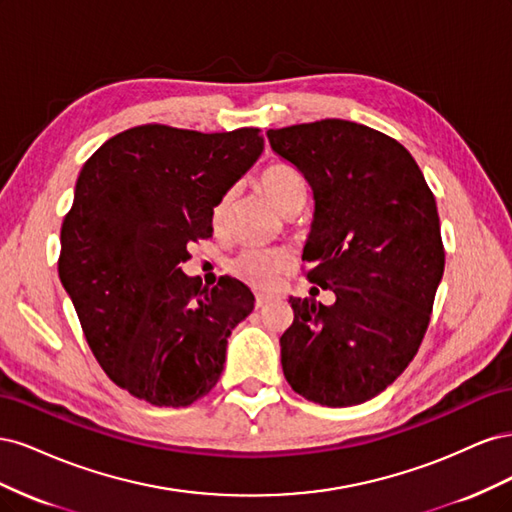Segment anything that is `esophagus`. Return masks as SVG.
Wrapping results in <instances>:
<instances>
[{"mask_svg":"<svg viewBox=\"0 0 512 512\" xmlns=\"http://www.w3.org/2000/svg\"><path fill=\"white\" fill-rule=\"evenodd\" d=\"M271 299H273L271 294H262V292H256V301H254V305H256V307H262V305H267Z\"/></svg>","mask_w":512,"mask_h":512,"instance_id":"esophagus-1","label":"esophagus"}]
</instances>
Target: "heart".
<instances>
[{"instance_id":"heart-1","label":"heart","mask_w":512,"mask_h":512,"mask_svg":"<svg viewBox=\"0 0 512 512\" xmlns=\"http://www.w3.org/2000/svg\"><path fill=\"white\" fill-rule=\"evenodd\" d=\"M258 188L269 198V203L284 215L297 213L307 196V183L297 166L288 162H271L258 175ZM230 205V194H224L213 209V220L220 222ZM290 265V256L277 247H250L232 260L230 271L239 280L254 288H271L277 275L284 273Z\"/></svg>"}]
</instances>
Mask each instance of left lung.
<instances>
[{
  "label": "left lung",
  "mask_w": 512,
  "mask_h": 512,
  "mask_svg": "<svg viewBox=\"0 0 512 512\" xmlns=\"http://www.w3.org/2000/svg\"><path fill=\"white\" fill-rule=\"evenodd\" d=\"M267 136L314 192L303 260L309 282L335 292L333 305L290 297L284 376L314 404L359 406L423 342L444 273L436 198L410 151L361 123L322 119Z\"/></svg>",
  "instance_id": "8db88e82"
}]
</instances>
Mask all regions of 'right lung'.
<instances>
[{
    "instance_id": "right-lung-1",
    "label": "right lung",
    "mask_w": 512,
    "mask_h": 512,
    "mask_svg": "<svg viewBox=\"0 0 512 512\" xmlns=\"http://www.w3.org/2000/svg\"><path fill=\"white\" fill-rule=\"evenodd\" d=\"M262 149L258 128L203 134L147 123L108 138L76 179L59 280L106 376L151 406L207 395L232 329L252 314L243 282L224 275L203 288L181 262L190 243L211 237L213 207Z\"/></svg>"
}]
</instances>
